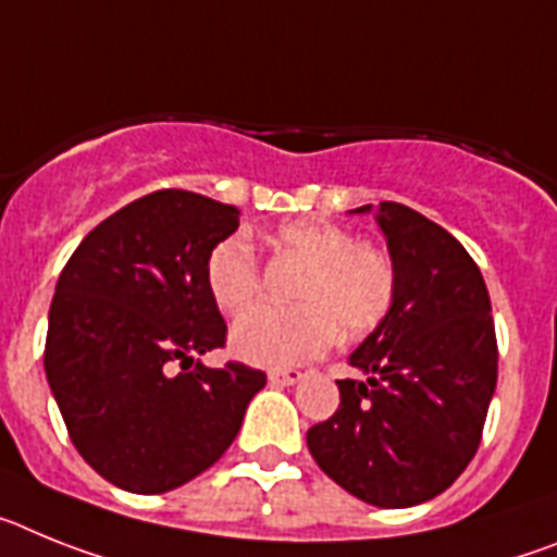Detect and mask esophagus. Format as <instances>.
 Instances as JSON below:
<instances>
[{
  "instance_id": "1",
  "label": "esophagus",
  "mask_w": 557,
  "mask_h": 557,
  "mask_svg": "<svg viewBox=\"0 0 557 557\" xmlns=\"http://www.w3.org/2000/svg\"><path fill=\"white\" fill-rule=\"evenodd\" d=\"M302 379V372L299 370H272L269 372V384H277V386H292Z\"/></svg>"
}]
</instances>
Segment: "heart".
Instances as JSON below:
<instances>
[{
	"instance_id": "b5f03b06",
	"label": "heart",
	"mask_w": 557,
	"mask_h": 557,
	"mask_svg": "<svg viewBox=\"0 0 557 557\" xmlns=\"http://www.w3.org/2000/svg\"><path fill=\"white\" fill-rule=\"evenodd\" d=\"M274 249L299 260L294 306H260L244 313L230 333L232 350L260 367H297L336 342L375 331L393 311L398 274L381 249L331 221L294 219L272 235ZM263 274L249 240H221L207 258V292L226 313H240L258 299Z\"/></svg>"
}]
</instances>
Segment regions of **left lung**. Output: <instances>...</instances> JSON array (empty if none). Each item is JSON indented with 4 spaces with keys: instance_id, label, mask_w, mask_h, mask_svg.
Returning a JSON list of instances; mask_svg holds the SVG:
<instances>
[{
    "instance_id": "8db88e82",
    "label": "left lung",
    "mask_w": 557,
    "mask_h": 557,
    "mask_svg": "<svg viewBox=\"0 0 557 557\" xmlns=\"http://www.w3.org/2000/svg\"><path fill=\"white\" fill-rule=\"evenodd\" d=\"M375 221L398 274L393 311L352 350L364 379L336 381L338 409L308 429V448L356 499L412 507L451 487L480 448L499 350L466 246L398 201H381Z\"/></svg>"
}]
</instances>
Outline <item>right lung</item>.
I'll return each instance as SVG.
<instances>
[{
    "mask_svg": "<svg viewBox=\"0 0 557 557\" xmlns=\"http://www.w3.org/2000/svg\"><path fill=\"white\" fill-rule=\"evenodd\" d=\"M238 215L198 193L157 190L95 226L58 277L47 381L77 454L123 491H173L219 462L265 386V372L238 361L212 370L196 359L226 342L207 258Z\"/></svg>",
    "mask_w": 557,
    "mask_h": 557,
    "instance_id": "1",
    "label": "right lung"
}]
</instances>
